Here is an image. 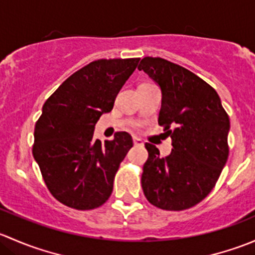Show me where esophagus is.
Listing matches in <instances>:
<instances>
[{"label": "esophagus", "mask_w": 255, "mask_h": 255, "mask_svg": "<svg viewBox=\"0 0 255 255\" xmlns=\"http://www.w3.org/2000/svg\"><path fill=\"white\" fill-rule=\"evenodd\" d=\"M133 144L138 146H142L143 145V140L138 137H133Z\"/></svg>", "instance_id": "obj_1"}]
</instances>
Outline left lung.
I'll list each match as a JSON object with an SVG mask.
<instances>
[{"instance_id": "obj_1", "label": "left lung", "mask_w": 255, "mask_h": 255, "mask_svg": "<svg viewBox=\"0 0 255 255\" xmlns=\"http://www.w3.org/2000/svg\"><path fill=\"white\" fill-rule=\"evenodd\" d=\"M138 69L160 86L158 123L173 140L165 158L145 143L143 192L161 210H186L202 201L221 175L230 153V117L216 90L187 69L151 56L143 58Z\"/></svg>"}]
</instances>
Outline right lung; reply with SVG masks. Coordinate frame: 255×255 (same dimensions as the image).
Listing matches in <instances>:
<instances>
[{
  "label": "right lung",
  "mask_w": 255,
  "mask_h": 255,
  "mask_svg": "<svg viewBox=\"0 0 255 255\" xmlns=\"http://www.w3.org/2000/svg\"><path fill=\"white\" fill-rule=\"evenodd\" d=\"M139 58L100 59L69 76L45 101L35 123L33 156L50 194L65 206L94 210L109 200L120 164L133 146L127 132L94 139L95 125Z\"/></svg>",
  "instance_id": "right-lung-1"
}]
</instances>
